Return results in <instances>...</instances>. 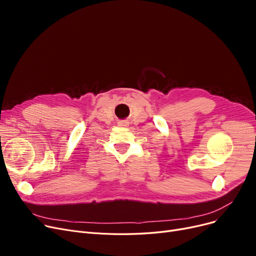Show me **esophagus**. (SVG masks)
<instances>
[{
    "mask_svg": "<svg viewBox=\"0 0 256 256\" xmlns=\"http://www.w3.org/2000/svg\"><path fill=\"white\" fill-rule=\"evenodd\" d=\"M119 126H128V122H124V121H122V122H119Z\"/></svg>",
    "mask_w": 256,
    "mask_h": 256,
    "instance_id": "obj_1",
    "label": "esophagus"
}]
</instances>
